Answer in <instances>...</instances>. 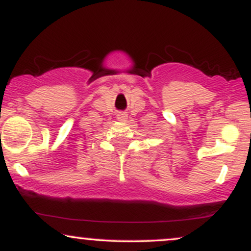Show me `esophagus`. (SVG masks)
Masks as SVG:
<instances>
[{
  "label": "esophagus",
  "mask_w": 251,
  "mask_h": 251,
  "mask_svg": "<svg viewBox=\"0 0 251 251\" xmlns=\"http://www.w3.org/2000/svg\"><path fill=\"white\" fill-rule=\"evenodd\" d=\"M127 118H128V116L126 112H119L117 116V119L119 120V122H126V120H127Z\"/></svg>",
  "instance_id": "1"
}]
</instances>
